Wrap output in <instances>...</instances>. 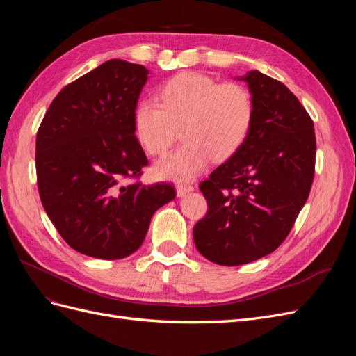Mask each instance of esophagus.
<instances>
[{
	"mask_svg": "<svg viewBox=\"0 0 356 356\" xmlns=\"http://www.w3.org/2000/svg\"><path fill=\"white\" fill-rule=\"evenodd\" d=\"M190 191H193V186H187V184H178L177 186V196L178 197L187 195V193H190Z\"/></svg>",
	"mask_w": 356,
	"mask_h": 356,
	"instance_id": "1",
	"label": "esophagus"
}]
</instances>
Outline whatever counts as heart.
I'll list each match as a JSON object with an SVG mask.
<instances>
[{"mask_svg": "<svg viewBox=\"0 0 356 356\" xmlns=\"http://www.w3.org/2000/svg\"><path fill=\"white\" fill-rule=\"evenodd\" d=\"M161 104L144 98L134 111L139 143L152 156H163L182 127V144L160 160V179L188 181L211 160H227L245 144L254 122V101L245 86L218 83L208 75L181 72L163 84Z\"/></svg>", "mask_w": 356, "mask_h": 356, "instance_id": "1", "label": "heart"}]
</instances>
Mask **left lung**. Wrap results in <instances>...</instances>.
<instances>
[{"instance_id": "8db88e82", "label": "left lung", "mask_w": 356, "mask_h": 356, "mask_svg": "<svg viewBox=\"0 0 356 356\" xmlns=\"http://www.w3.org/2000/svg\"><path fill=\"white\" fill-rule=\"evenodd\" d=\"M238 80L254 101L251 132L200 184L208 212L193 229L197 251L221 266L273 252L305 207L315 174L314 122L296 95L257 70Z\"/></svg>"}]
</instances>
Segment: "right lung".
<instances>
[{
  "label": "right lung",
  "mask_w": 356,
  "mask_h": 356,
  "mask_svg": "<svg viewBox=\"0 0 356 356\" xmlns=\"http://www.w3.org/2000/svg\"><path fill=\"white\" fill-rule=\"evenodd\" d=\"M143 65L111 59L63 88L37 134L40 199L72 250L120 260L143 245L154 212L175 199L170 184L136 178L148 165L134 111L147 83Z\"/></svg>",
  "instance_id": "obj_1"
}]
</instances>
